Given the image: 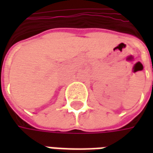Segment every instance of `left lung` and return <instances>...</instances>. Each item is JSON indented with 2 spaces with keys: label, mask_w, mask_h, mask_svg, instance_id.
<instances>
[{
  "label": "left lung",
  "mask_w": 153,
  "mask_h": 153,
  "mask_svg": "<svg viewBox=\"0 0 153 153\" xmlns=\"http://www.w3.org/2000/svg\"><path fill=\"white\" fill-rule=\"evenodd\" d=\"M152 71H153V68H152ZM152 86H153V81H152Z\"/></svg>",
  "instance_id": "1"
}]
</instances>
